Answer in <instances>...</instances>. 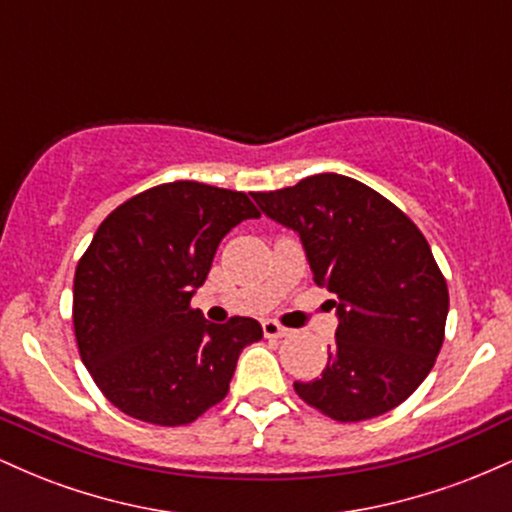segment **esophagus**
Returning <instances> with one entry per match:
<instances>
[{
	"label": "esophagus",
	"instance_id": "obj_1",
	"mask_svg": "<svg viewBox=\"0 0 512 512\" xmlns=\"http://www.w3.org/2000/svg\"><path fill=\"white\" fill-rule=\"evenodd\" d=\"M262 332H264V337H269V339H281V337H289L291 334V330H286V327H281L279 322H274V320H264Z\"/></svg>",
	"mask_w": 512,
	"mask_h": 512
}]
</instances>
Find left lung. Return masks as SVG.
Masks as SVG:
<instances>
[{
  "label": "left lung",
  "instance_id": "left-lung-1",
  "mask_svg": "<svg viewBox=\"0 0 512 512\" xmlns=\"http://www.w3.org/2000/svg\"><path fill=\"white\" fill-rule=\"evenodd\" d=\"M252 197L298 233L315 284L334 293L330 361L320 378L293 383L298 397L344 424L395 409L431 373L450 305L424 233L383 195L337 173Z\"/></svg>",
  "mask_w": 512,
  "mask_h": 512
}]
</instances>
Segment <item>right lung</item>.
I'll return each mask as SVG.
<instances>
[{
	"label": "right lung",
	"instance_id": "right-lung-1",
	"mask_svg": "<svg viewBox=\"0 0 512 512\" xmlns=\"http://www.w3.org/2000/svg\"><path fill=\"white\" fill-rule=\"evenodd\" d=\"M260 211L245 192L178 180L127 199L98 226L74 274L84 366L117 409L182 426L226 397L260 322L226 325L190 308L231 228Z\"/></svg>",
	"mask_w": 512,
	"mask_h": 512
}]
</instances>
